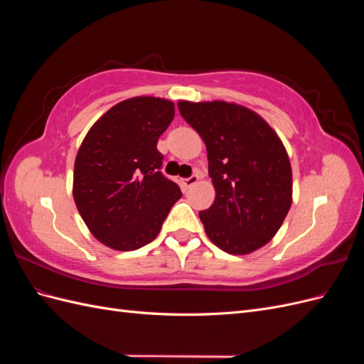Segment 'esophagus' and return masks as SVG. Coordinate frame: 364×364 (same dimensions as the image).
<instances>
[{"instance_id":"1","label":"esophagus","mask_w":364,"mask_h":364,"mask_svg":"<svg viewBox=\"0 0 364 364\" xmlns=\"http://www.w3.org/2000/svg\"><path fill=\"white\" fill-rule=\"evenodd\" d=\"M200 181V174H193V176H190V178H186L185 181H183V183H185V186L186 188H190V186H193V185H196L197 182Z\"/></svg>"}]
</instances>
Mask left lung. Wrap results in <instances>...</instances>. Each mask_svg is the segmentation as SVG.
Segmentation results:
<instances>
[{
	"mask_svg": "<svg viewBox=\"0 0 364 364\" xmlns=\"http://www.w3.org/2000/svg\"><path fill=\"white\" fill-rule=\"evenodd\" d=\"M206 146L215 199L199 217L208 238L230 255L267 245L293 200L291 165L281 138L252 109L223 100L178 103Z\"/></svg>",
	"mask_w": 364,
	"mask_h": 364,
	"instance_id": "1",
	"label": "left lung"
}]
</instances>
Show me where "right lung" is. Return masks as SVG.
I'll return each instance as SVG.
<instances>
[{
	"mask_svg": "<svg viewBox=\"0 0 364 364\" xmlns=\"http://www.w3.org/2000/svg\"><path fill=\"white\" fill-rule=\"evenodd\" d=\"M174 103L134 97L112 106L87 132L74 162L73 197L91 234L114 250H136L159 234L182 193L159 171L156 144Z\"/></svg>",
	"mask_w": 364,
	"mask_h": 364,
	"instance_id": "1",
	"label": "right lung"
}]
</instances>
